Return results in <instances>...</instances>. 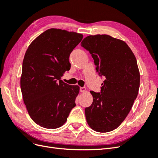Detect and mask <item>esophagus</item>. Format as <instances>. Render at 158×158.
<instances>
[{"label": "esophagus", "instance_id": "obj_1", "mask_svg": "<svg viewBox=\"0 0 158 158\" xmlns=\"http://www.w3.org/2000/svg\"><path fill=\"white\" fill-rule=\"evenodd\" d=\"M80 91L81 92H84L86 91V88H85V87H80Z\"/></svg>", "mask_w": 158, "mask_h": 158}]
</instances>
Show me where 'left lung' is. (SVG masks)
<instances>
[{"label": "left lung", "mask_w": 158, "mask_h": 158, "mask_svg": "<svg viewBox=\"0 0 158 158\" xmlns=\"http://www.w3.org/2000/svg\"><path fill=\"white\" fill-rule=\"evenodd\" d=\"M81 46L89 52L99 76L101 92L91 91L93 102L85 108L88 125L99 132L113 131L130 112L140 87L136 57L125 41L108 35H89Z\"/></svg>", "instance_id": "8db88e82"}]
</instances>
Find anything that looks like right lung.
Wrapping results in <instances>:
<instances>
[{"mask_svg":"<svg viewBox=\"0 0 158 158\" xmlns=\"http://www.w3.org/2000/svg\"><path fill=\"white\" fill-rule=\"evenodd\" d=\"M82 38L80 33L52 28L35 38L26 52L21 91L28 113L40 127H60L76 106L80 87L60 78L70 70V55Z\"/></svg>","mask_w":158,"mask_h":158,"instance_id":"1","label":"right lung"}]
</instances>
